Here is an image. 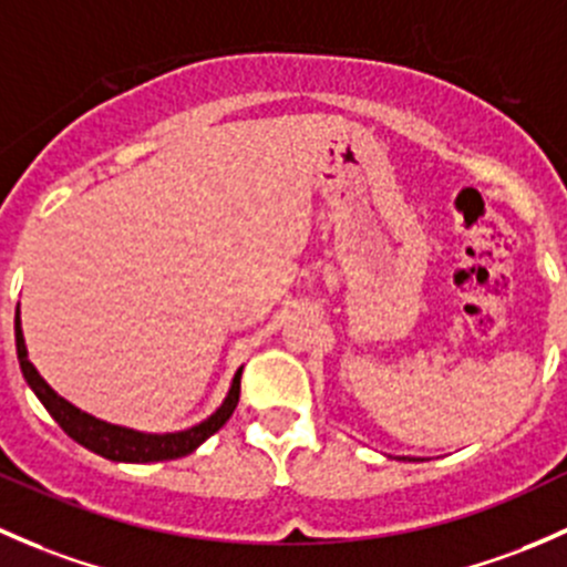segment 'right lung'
I'll list each match as a JSON object with an SVG mask.
<instances>
[{
  "mask_svg": "<svg viewBox=\"0 0 567 567\" xmlns=\"http://www.w3.org/2000/svg\"><path fill=\"white\" fill-rule=\"evenodd\" d=\"M16 349H19L23 379H27V384L34 390L40 404L62 425V431H65L70 440H75L86 451L97 453V456L109 461H122V464H150V461H172L188 456V453H194L204 440H209L231 417V412L237 410V401H240L243 369L231 379V388L226 393L224 404L209 414L207 420H202V423L190 425L185 431H172V434H144V431L125 429V425H114L101 417H92L90 412H81L79 406H73L60 393L51 390V384L29 363L19 308H16Z\"/></svg>",
  "mask_w": 567,
  "mask_h": 567,
  "instance_id": "right-lung-1",
  "label": "right lung"
}]
</instances>
